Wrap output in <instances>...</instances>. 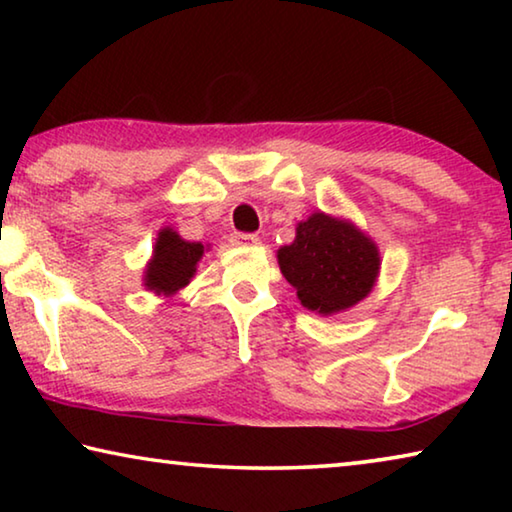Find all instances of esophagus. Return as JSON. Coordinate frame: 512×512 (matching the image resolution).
I'll return each mask as SVG.
<instances>
[{
    "label": "esophagus",
    "instance_id": "1",
    "mask_svg": "<svg viewBox=\"0 0 512 512\" xmlns=\"http://www.w3.org/2000/svg\"><path fill=\"white\" fill-rule=\"evenodd\" d=\"M230 241H232V246H257L259 237L257 235H246V232H235Z\"/></svg>",
    "mask_w": 512,
    "mask_h": 512
}]
</instances>
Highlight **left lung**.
Returning <instances> with one entry per match:
<instances>
[{
	"instance_id": "1",
	"label": "left lung",
	"mask_w": 512,
	"mask_h": 512,
	"mask_svg": "<svg viewBox=\"0 0 512 512\" xmlns=\"http://www.w3.org/2000/svg\"><path fill=\"white\" fill-rule=\"evenodd\" d=\"M277 264L302 307L334 316L368 298L381 257L359 225L318 210L296 225V239L289 246L277 250Z\"/></svg>"
}]
</instances>
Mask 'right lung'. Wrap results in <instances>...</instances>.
<instances>
[{"label": "right lung", "mask_w": 512, "mask_h": 512, "mask_svg": "<svg viewBox=\"0 0 512 512\" xmlns=\"http://www.w3.org/2000/svg\"><path fill=\"white\" fill-rule=\"evenodd\" d=\"M205 246L201 241H187L167 225L158 232L153 255L144 266L142 284L155 296L171 298L185 289L196 275V266L203 259Z\"/></svg>", "instance_id": "1"}]
</instances>
